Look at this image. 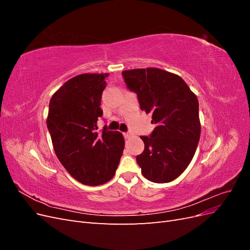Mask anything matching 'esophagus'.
<instances>
[{
	"label": "esophagus",
	"mask_w": 250,
	"mask_h": 250,
	"mask_svg": "<svg viewBox=\"0 0 250 250\" xmlns=\"http://www.w3.org/2000/svg\"><path fill=\"white\" fill-rule=\"evenodd\" d=\"M123 135H124V138H125V139H128V138H130V135H131V134H130V133H128V132H124V133H123Z\"/></svg>",
	"instance_id": "obj_1"
}]
</instances>
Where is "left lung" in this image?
Listing matches in <instances>:
<instances>
[{
    "mask_svg": "<svg viewBox=\"0 0 250 250\" xmlns=\"http://www.w3.org/2000/svg\"><path fill=\"white\" fill-rule=\"evenodd\" d=\"M122 75L155 125L150 137H141L145 149L137 162L143 176L152 183H170L188 168L198 146L197 97L178 75L156 67L127 70Z\"/></svg>",
    "mask_w": 250,
    "mask_h": 250,
    "instance_id": "8db88e82",
    "label": "left lung"
}]
</instances>
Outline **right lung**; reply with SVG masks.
Wrapping results in <instances>:
<instances>
[{
  "label": "right lung",
  "mask_w": 250,
  "mask_h": 250,
  "mask_svg": "<svg viewBox=\"0 0 250 250\" xmlns=\"http://www.w3.org/2000/svg\"><path fill=\"white\" fill-rule=\"evenodd\" d=\"M107 73L81 74L52 96L47 126L56 156L79 183L100 186L115 175L125 141L119 131H97Z\"/></svg>",
  "instance_id": "add662e5"
}]
</instances>
